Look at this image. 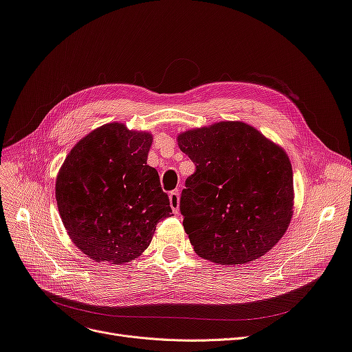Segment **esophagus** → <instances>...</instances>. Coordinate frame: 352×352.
I'll return each instance as SVG.
<instances>
[{
  "instance_id": "esophagus-1",
  "label": "esophagus",
  "mask_w": 352,
  "mask_h": 352,
  "mask_svg": "<svg viewBox=\"0 0 352 352\" xmlns=\"http://www.w3.org/2000/svg\"><path fill=\"white\" fill-rule=\"evenodd\" d=\"M170 206L173 211L177 214L179 210V190H174L170 192Z\"/></svg>"
}]
</instances>
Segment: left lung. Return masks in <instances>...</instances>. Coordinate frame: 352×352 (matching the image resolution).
Masks as SVG:
<instances>
[{"label": "left lung", "instance_id": "left-lung-1", "mask_svg": "<svg viewBox=\"0 0 352 352\" xmlns=\"http://www.w3.org/2000/svg\"><path fill=\"white\" fill-rule=\"evenodd\" d=\"M195 164L179 199L194 251L223 265L268 252L292 217V168L283 148L244 122L224 121L178 135Z\"/></svg>", "mask_w": 352, "mask_h": 352}]
</instances>
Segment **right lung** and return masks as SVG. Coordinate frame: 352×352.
<instances>
[{
  "label": "right lung",
  "mask_w": 352,
  "mask_h": 352,
  "mask_svg": "<svg viewBox=\"0 0 352 352\" xmlns=\"http://www.w3.org/2000/svg\"><path fill=\"white\" fill-rule=\"evenodd\" d=\"M151 134L105 124L82 138L65 158L55 182L64 227L97 263L125 264L150 245L170 199L155 168L146 165Z\"/></svg>",
  "instance_id": "right-lung-1"
}]
</instances>
